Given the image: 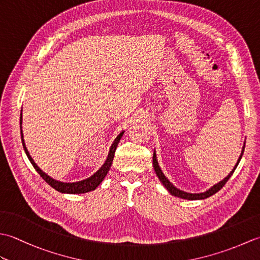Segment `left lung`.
Wrapping results in <instances>:
<instances>
[{
    "instance_id": "obj_1",
    "label": "left lung",
    "mask_w": 260,
    "mask_h": 260,
    "mask_svg": "<svg viewBox=\"0 0 260 260\" xmlns=\"http://www.w3.org/2000/svg\"><path fill=\"white\" fill-rule=\"evenodd\" d=\"M245 144H246V142L244 143V146H242V150H241V154H240V156H239V158H238V161H237V163H236V165H235V168L233 169V171H231V172H230L227 176H225V178H224L222 181H220L219 183L214 184L213 186L210 187L209 190L204 191V192H201V193H189V192L182 191V190L178 189V187H176V186H174L172 182H170V180H169V179L167 178V176L164 175V173L162 172L161 168H159L158 162H157V157H156V152H155V150H154V153H153V167H154V170H155V173H156V175H157V178L159 179V181L162 182V184H163L165 187H167V190L171 193V194L174 196V197L181 198V199H185V200H203V199H207V198H209V197H211V196L214 194V193H217L219 190H221L222 186H223L225 183H227V181L231 178V175L234 174L235 170L237 169V167H238V164H239L240 159H241V157H242V154H244V151H245Z\"/></svg>"
}]
</instances>
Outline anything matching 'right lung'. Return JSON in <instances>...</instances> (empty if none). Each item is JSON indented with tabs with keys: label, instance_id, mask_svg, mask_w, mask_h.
I'll return each instance as SVG.
<instances>
[{
	"label": "right lung",
	"instance_id": "right-lung-1",
	"mask_svg": "<svg viewBox=\"0 0 260 260\" xmlns=\"http://www.w3.org/2000/svg\"><path fill=\"white\" fill-rule=\"evenodd\" d=\"M20 129H21L22 145H23L24 152L26 154L27 158H29V161L33 165V168L36 169V171L39 174H40L41 178L45 180L49 185H51L54 190H57L58 192H61V193H68V194H80V193L90 192V191L95 190L96 187L102 183L103 180L105 179V176L107 175L110 167H112L114 155H115V151H116V148H117V145H118V143L121 139V136L124 135V131H123L117 135V137H116L115 141L113 142L112 146H110V148H109V152H108L106 161H105V163L102 165L101 169H99L97 172L93 173L91 176H89V178H87L85 180H81V181L61 182V181L52 179L51 176H49L47 173L43 172V171L38 167L36 162L33 161V158L31 157L30 153H29V151H27V148L25 146V142H24V139H23V131H22V110H21V116H20Z\"/></svg>",
	"mask_w": 260,
	"mask_h": 260
}]
</instances>
